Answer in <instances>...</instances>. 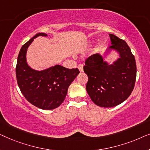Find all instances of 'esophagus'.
I'll list each match as a JSON object with an SVG mask.
<instances>
[{
	"instance_id": "obj_1",
	"label": "esophagus",
	"mask_w": 150,
	"mask_h": 150,
	"mask_svg": "<svg viewBox=\"0 0 150 150\" xmlns=\"http://www.w3.org/2000/svg\"><path fill=\"white\" fill-rule=\"evenodd\" d=\"M78 68H79V69L80 70V71H81V72L83 71V64H79V66H78Z\"/></svg>"
}]
</instances>
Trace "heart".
<instances>
[{"mask_svg":"<svg viewBox=\"0 0 150 150\" xmlns=\"http://www.w3.org/2000/svg\"><path fill=\"white\" fill-rule=\"evenodd\" d=\"M102 46L101 45V46H100L99 47H98V48H97L96 49V51H99V50H100L102 49Z\"/></svg>","mask_w":150,"mask_h":150,"instance_id":"1","label":"heart"}]
</instances>
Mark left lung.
I'll return each mask as SVG.
<instances>
[{
	"label": "left lung",
	"mask_w": 150,
	"mask_h": 150,
	"mask_svg": "<svg viewBox=\"0 0 150 150\" xmlns=\"http://www.w3.org/2000/svg\"><path fill=\"white\" fill-rule=\"evenodd\" d=\"M110 48L120 52L113 65L103 62L94 54L85 61L84 71L88 76L86 89L92 101L101 107H113L125 101L133 91L137 78V65L130 47L122 39L109 34Z\"/></svg>",
	"instance_id": "8db88e82"
}]
</instances>
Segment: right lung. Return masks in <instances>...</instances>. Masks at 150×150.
Listing matches in <instances>:
<instances>
[{"label":"right lung","instance_id":"obj_1","mask_svg":"<svg viewBox=\"0 0 150 150\" xmlns=\"http://www.w3.org/2000/svg\"><path fill=\"white\" fill-rule=\"evenodd\" d=\"M38 36L47 35L36 34L20 49L16 67V79L20 91L30 104L41 109L52 110L63 103L69 86L80 71L59 65L41 71L30 68L26 62V50Z\"/></svg>","mask_w":150,"mask_h":150}]
</instances>
